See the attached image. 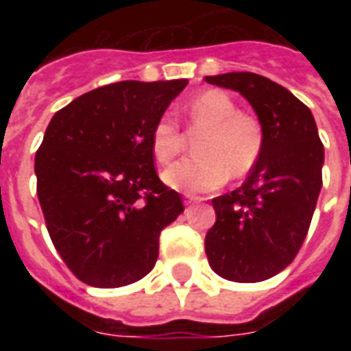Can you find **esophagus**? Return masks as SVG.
Wrapping results in <instances>:
<instances>
[{"label": "esophagus", "mask_w": 351, "mask_h": 351, "mask_svg": "<svg viewBox=\"0 0 351 351\" xmlns=\"http://www.w3.org/2000/svg\"><path fill=\"white\" fill-rule=\"evenodd\" d=\"M200 200H202V198L195 197V195H186V197H184V202H186V206H193V204H198Z\"/></svg>", "instance_id": "34e87169"}]
</instances>
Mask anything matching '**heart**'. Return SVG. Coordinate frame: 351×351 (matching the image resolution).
I'll return each instance as SVG.
<instances>
[{
	"label": "heart",
	"mask_w": 351,
	"mask_h": 351,
	"mask_svg": "<svg viewBox=\"0 0 351 351\" xmlns=\"http://www.w3.org/2000/svg\"><path fill=\"white\" fill-rule=\"evenodd\" d=\"M189 129L200 132L195 142L197 158L176 162L164 173V182L184 195L219 189L233 178L253 171L266 145L261 120L239 111L224 90H206L186 106ZM184 134L171 114H162L151 132V147L160 164H169L184 151Z\"/></svg>",
	"instance_id": "obj_1"
}]
</instances>
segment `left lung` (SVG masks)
Returning a JSON list of instances; mask_svg holds the SVG:
<instances>
[{
	"instance_id": "obj_1",
	"label": "left lung",
	"mask_w": 351,
	"mask_h": 351,
	"mask_svg": "<svg viewBox=\"0 0 351 351\" xmlns=\"http://www.w3.org/2000/svg\"><path fill=\"white\" fill-rule=\"evenodd\" d=\"M233 89L255 109L266 132L258 164L239 189L213 198L217 222L206 255L217 275L261 282L299 253L322 187L324 147L308 107L282 85L255 73L206 76Z\"/></svg>"
}]
</instances>
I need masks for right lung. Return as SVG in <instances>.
Segmentation results:
<instances>
[{
	"label": "right lung",
	"instance_id": "add662e5",
	"mask_svg": "<svg viewBox=\"0 0 351 351\" xmlns=\"http://www.w3.org/2000/svg\"><path fill=\"white\" fill-rule=\"evenodd\" d=\"M187 80L118 82L52 117L34 171L47 231L74 277L120 288L145 277L182 197L154 169L151 132Z\"/></svg>",
	"mask_w": 351,
	"mask_h": 351
}]
</instances>
